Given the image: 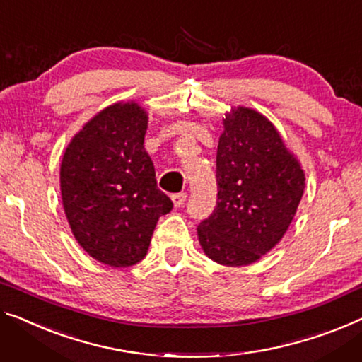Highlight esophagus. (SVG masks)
Listing matches in <instances>:
<instances>
[{
	"label": "esophagus",
	"instance_id": "obj_1",
	"mask_svg": "<svg viewBox=\"0 0 362 362\" xmlns=\"http://www.w3.org/2000/svg\"><path fill=\"white\" fill-rule=\"evenodd\" d=\"M170 199H172V203H174V206L175 208H180L183 203H185V199H187V193H174V195L170 197Z\"/></svg>",
	"mask_w": 362,
	"mask_h": 362
}]
</instances>
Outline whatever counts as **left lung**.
Masks as SVG:
<instances>
[{
  "label": "left lung",
  "instance_id": "1",
  "mask_svg": "<svg viewBox=\"0 0 362 362\" xmlns=\"http://www.w3.org/2000/svg\"><path fill=\"white\" fill-rule=\"evenodd\" d=\"M223 128L216 154L218 202L197 233L213 262L247 267L283 239L298 211L305 174L263 113L234 107Z\"/></svg>",
  "mask_w": 362,
  "mask_h": 362
}]
</instances>
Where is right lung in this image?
<instances>
[{
    "label": "right lung",
    "instance_id": "obj_1",
    "mask_svg": "<svg viewBox=\"0 0 362 362\" xmlns=\"http://www.w3.org/2000/svg\"><path fill=\"white\" fill-rule=\"evenodd\" d=\"M148 112L117 102L90 118L64 149V214L83 250L113 268L146 257L158 219L172 209L144 149Z\"/></svg>",
    "mask_w": 362,
    "mask_h": 362
}]
</instances>
